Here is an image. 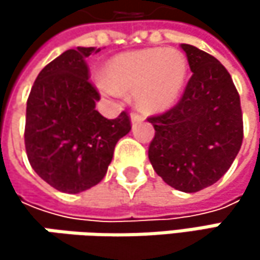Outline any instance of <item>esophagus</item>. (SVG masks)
<instances>
[{
  "instance_id": "obj_1",
  "label": "esophagus",
  "mask_w": 260,
  "mask_h": 260,
  "mask_svg": "<svg viewBox=\"0 0 260 260\" xmlns=\"http://www.w3.org/2000/svg\"><path fill=\"white\" fill-rule=\"evenodd\" d=\"M143 119H144V117H143L141 114H138V113H132V114H131V122H132V123H138V122H141Z\"/></svg>"
}]
</instances>
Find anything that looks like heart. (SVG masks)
<instances>
[{"label": "heart", "instance_id": "b5f03b06", "mask_svg": "<svg viewBox=\"0 0 260 260\" xmlns=\"http://www.w3.org/2000/svg\"><path fill=\"white\" fill-rule=\"evenodd\" d=\"M99 88L110 96L134 91L137 105L147 113L169 110L181 94L188 63L176 49L147 48L122 52L105 64Z\"/></svg>", "mask_w": 260, "mask_h": 260}]
</instances>
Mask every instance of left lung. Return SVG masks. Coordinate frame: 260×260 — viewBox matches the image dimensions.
Instances as JSON below:
<instances>
[{"instance_id": "8db88e82", "label": "left lung", "mask_w": 260, "mask_h": 260, "mask_svg": "<svg viewBox=\"0 0 260 260\" xmlns=\"http://www.w3.org/2000/svg\"><path fill=\"white\" fill-rule=\"evenodd\" d=\"M181 46L192 75L173 108L147 119L155 128L149 161L166 183L196 192L232 166L244 137L242 111L226 68L192 45Z\"/></svg>"}]
</instances>
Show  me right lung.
Segmentation results:
<instances>
[{"label":"right lung","mask_w":260,"mask_h":260,"mask_svg":"<svg viewBox=\"0 0 260 260\" xmlns=\"http://www.w3.org/2000/svg\"><path fill=\"white\" fill-rule=\"evenodd\" d=\"M96 48L68 49L34 81L25 117V149L32 170L58 191L78 194L104 179L117 141L131 131L126 111L105 119L85 58Z\"/></svg>","instance_id":"right-lung-1"}]
</instances>
